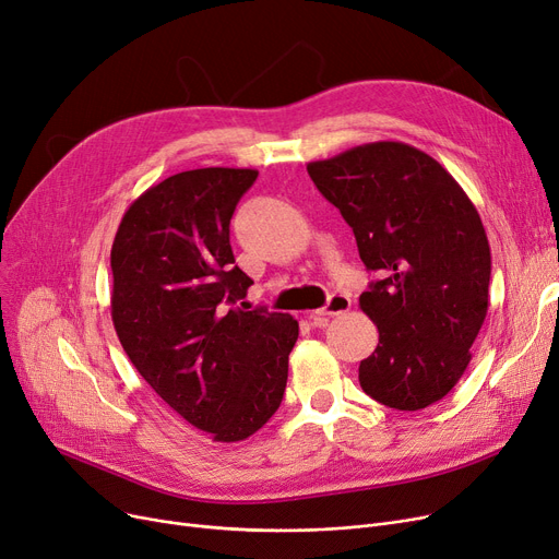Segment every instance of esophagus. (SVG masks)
<instances>
[{"mask_svg": "<svg viewBox=\"0 0 559 559\" xmlns=\"http://www.w3.org/2000/svg\"><path fill=\"white\" fill-rule=\"evenodd\" d=\"M350 309V298L343 296V294H332L328 305L323 309H318L316 313H311V323L313 325H325L328 318H334V316H341Z\"/></svg>", "mask_w": 559, "mask_h": 559, "instance_id": "34e87169", "label": "esophagus"}]
</instances>
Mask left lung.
<instances>
[{
	"label": "left lung",
	"mask_w": 559,
	"mask_h": 559,
	"mask_svg": "<svg viewBox=\"0 0 559 559\" xmlns=\"http://www.w3.org/2000/svg\"><path fill=\"white\" fill-rule=\"evenodd\" d=\"M307 173L353 227L366 269L384 277L359 296L380 332L359 364L361 389L401 412L430 407L464 376L489 309L480 214L453 175L407 143L357 145Z\"/></svg>",
	"instance_id": "left-lung-1"
}]
</instances>
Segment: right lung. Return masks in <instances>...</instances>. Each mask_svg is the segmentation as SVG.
<instances>
[{"instance_id": "right-lung-1", "label": "right lung", "mask_w": 559, "mask_h": 559, "mask_svg": "<svg viewBox=\"0 0 559 559\" xmlns=\"http://www.w3.org/2000/svg\"><path fill=\"white\" fill-rule=\"evenodd\" d=\"M252 168L177 173L131 202L111 248V318L143 380L214 441L252 437L277 412L298 321L236 307L229 221ZM243 305V302H241Z\"/></svg>"}]
</instances>
